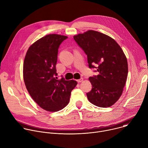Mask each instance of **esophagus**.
<instances>
[{
  "label": "esophagus",
  "mask_w": 148,
  "mask_h": 148,
  "mask_svg": "<svg viewBox=\"0 0 148 148\" xmlns=\"http://www.w3.org/2000/svg\"><path fill=\"white\" fill-rule=\"evenodd\" d=\"M82 81H83V78H81L80 79L77 80V81L78 82H79H79H81Z\"/></svg>",
  "instance_id": "esophagus-1"
}]
</instances>
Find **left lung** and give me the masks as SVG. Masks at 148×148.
Segmentation results:
<instances>
[{
    "mask_svg": "<svg viewBox=\"0 0 148 148\" xmlns=\"http://www.w3.org/2000/svg\"><path fill=\"white\" fill-rule=\"evenodd\" d=\"M87 55L89 69H96L97 75L89 78L92 87L86 93L93 105L108 108L121 96L128 75L127 58L119 44L111 37L89 30L74 36Z\"/></svg>",
    "mask_w": 148,
    "mask_h": 148,
    "instance_id": "8db88e82",
    "label": "left lung"
}]
</instances>
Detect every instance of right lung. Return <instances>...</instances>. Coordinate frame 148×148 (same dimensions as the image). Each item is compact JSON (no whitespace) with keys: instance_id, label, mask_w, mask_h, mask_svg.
<instances>
[{"instance_id":"right-lung-1","label":"right lung","mask_w":148,"mask_h":148,"mask_svg":"<svg viewBox=\"0 0 148 148\" xmlns=\"http://www.w3.org/2000/svg\"><path fill=\"white\" fill-rule=\"evenodd\" d=\"M68 37L58 34L46 35L28 49L23 64V78L33 100L42 109L58 112L66 107L76 81L58 79L56 65L58 49Z\"/></svg>"}]
</instances>
